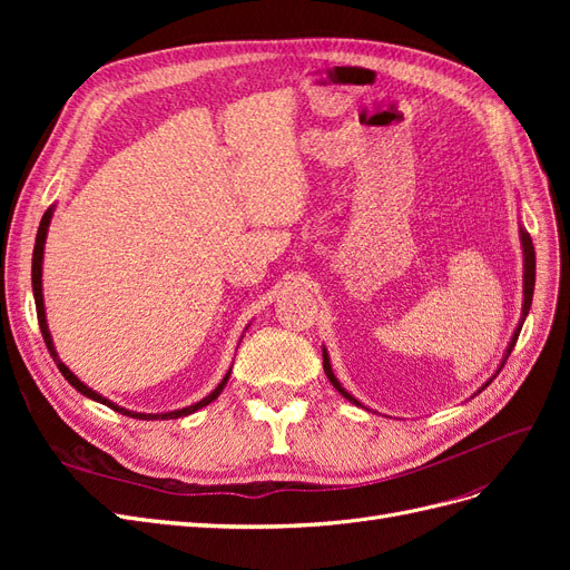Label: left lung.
Instances as JSON below:
<instances>
[{"label":"left lung","instance_id":"left-lung-1","mask_svg":"<svg viewBox=\"0 0 570 570\" xmlns=\"http://www.w3.org/2000/svg\"><path fill=\"white\" fill-rule=\"evenodd\" d=\"M519 233H521V247H523V312H521L519 327H515V331H513V337H511L509 347H507L504 361L509 358V354H511V350H513L515 340H519V335H521V327H523V321H525V316H528V312H530V304H532V289H534V247H532V239H530V235H528L523 228H521ZM504 361H502V366H504ZM502 366H499V371H502ZM323 371H325V375H327V381L333 383V387L344 396V400H350L352 404L361 406V402H358V400H354V396L340 385V381H337L335 373H333V368H331V356H327L325 347H323ZM499 371H497V373H499ZM497 373H494L492 377H497ZM492 377H490V381H488L485 385H482L480 390H485V387L492 383ZM480 390H478V392H480Z\"/></svg>","mask_w":570,"mask_h":570}]
</instances>
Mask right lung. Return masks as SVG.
Returning a JSON list of instances; mask_svg holds the SVG:
<instances>
[{
	"label": "right lung",
	"mask_w": 570,
	"mask_h": 570,
	"mask_svg": "<svg viewBox=\"0 0 570 570\" xmlns=\"http://www.w3.org/2000/svg\"><path fill=\"white\" fill-rule=\"evenodd\" d=\"M51 214H55V206H49V209L45 212V216H42V220H40V228H38V237H36V249H32V295H36L38 323H40V331H42L45 344H47V350H49L51 358H55V364L59 366V371H61V375L66 377V381L71 383L80 394L90 396V400H95V402H99V404H105V406H109V409H114V411H118V413H124V416L140 419V421H168V419H180V416H189V413H195L197 409H202V406H206V404H212V402L216 400V396L223 392V387H226L228 377H230V371H228L226 375H223V381L218 383V387H216L212 394H206L204 400L197 402V404H189V406H185V409L166 411V413H137V411H128V409H124V406H118V404L109 402L107 396H101V394L95 392L92 387L80 383L78 377H76V373H71V368H68V366L63 364V361H61L59 354H57V350H55V342H51V335H49V325H47V316H45V297H42V258H45V239H47Z\"/></svg>",
	"instance_id": "right-lung-1"
}]
</instances>
